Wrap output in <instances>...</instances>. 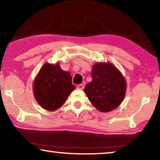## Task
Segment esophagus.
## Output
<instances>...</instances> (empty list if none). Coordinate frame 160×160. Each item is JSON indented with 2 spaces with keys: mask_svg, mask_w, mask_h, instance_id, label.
I'll return each mask as SVG.
<instances>
[{
  "mask_svg": "<svg viewBox=\"0 0 160 160\" xmlns=\"http://www.w3.org/2000/svg\"><path fill=\"white\" fill-rule=\"evenodd\" d=\"M78 89H79V90H83V89H84L83 84H80V85H78Z\"/></svg>",
  "mask_w": 160,
  "mask_h": 160,
  "instance_id": "34e87169",
  "label": "esophagus"
}]
</instances>
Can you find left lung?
<instances>
[{"mask_svg":"<svg viewBox=\"0 0 160 160\" xmlns=\"http://www.w3.org/2000/svg\"><path fill=\"white\" fill-rule=\"evenodd\" d=\"M92 77L85 92L93 106L102 112L117 108L126 92V80L121 72L112 63H98L94 65Z\"/></svg>","mask_w":160,"mask_h":160,"instance_id":"obj_1","label":"left lung"}]
</instances>
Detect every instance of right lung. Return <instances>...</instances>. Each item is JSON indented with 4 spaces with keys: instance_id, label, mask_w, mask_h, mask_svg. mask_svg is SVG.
<instances>
[{
    "instance_id": "1",
    "label": "right lung",
    "mask_w": 160,
    "mask_h": 160,
    "mask_svg": "<svg viewBox=\"0 0 160 160\" xmlns=\"http://www.w3.org/2000/svg\"><path fill=\"white\" fill-rule=\"evenodd\" d=\"M75 88L71 75L62 70L58 63H45L35 78L33 85L37 102L48 111L60 108Z\"/></svg>"
}]
</instances>
